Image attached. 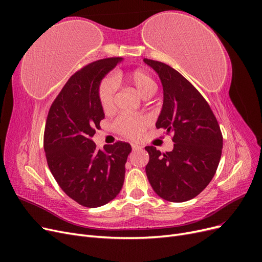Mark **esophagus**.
Returning <instances> with one entry per match:
<instances>
[{
    "label": "esophagus",
    "mask_w": 262,
    "mask_h": 262,
    "mask_svg": "<svg viewBox=\"0 0 262 262\" xmlns=\"http://www.w3.org/2000/svg\"><path fill=\"white\" fill-rule=\"evenodd\" d=\"M132 145V149L133 150H138V149H141L142 148V146H140V145H138V144H131Z\"/></svg>",
    "instance_id": "obj_1"
}]
</instances>
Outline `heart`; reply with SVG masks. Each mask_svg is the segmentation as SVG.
Listing matches in <instances>:
<instances>
[{
    "label": "heart",
    "instance_id": "1",
    "mask_svg": "<svg viewBox=\"0 0 262 262\" xmlns=\"http://www.w3.org/2000/svg\"><path fill=\"white\" fill-rule=\"evenodd\" d=\"M114 79L115 81L124 80L125 83L133 87L143 99L152 97L157 90V86L155 81L153 80V77L143 70H134L125 76L117 74L114 78L106 77L105 80L101 81L98 87V100L105 113L112 112L115 107L116 84L113 81ZM147 124L148 121L146 118L122 116L117 119L115 126L123 136L129 138H137Z\"/></svg>",
    "mask_w": 262,
    "mask_h": 262
}]
</instances>
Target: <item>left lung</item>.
Here are the masks:
<instances>
[{
    "mask_svg": "<svg viewBox=\"0 0 262 262\" xmlns=\"http://www.w3.org/2000/svg\"><path fill=\"white\" fill-rule=\"evenodd\" d=\"M163 86V107L156 128L173 134L171 152L146 146L150 186L162 199L185 202L199 194L215 175L223 148L220 125L209 104L192 84L165 63L143 59Z\"/></svg>",
    "mask_w": 262,
    "mask_h": 262,
    "instance_id": "8db88e82",
    "label": "left lung"
}]
</instances>
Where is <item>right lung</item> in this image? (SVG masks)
<instances>
[{"instance_id":"right-lung-1","label":"right lung","mask_w":262,"mask_h":262,"mask_svg":"<svg viewBox=\"0 0 262 262\" xmlns=\"http://www.w3.org/2000/svg\"><path fill=\"white\" fill-rule=\"evenodd\" d=\"M122 58L102 59L70 77L47 118L43 148L49 169L71 199L86 208L101 207L123 186L131 145L117 142L97 149L92 138L105 118L98 87Z\"/></svg>"}]
</instances>
